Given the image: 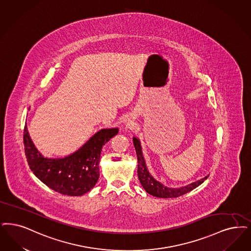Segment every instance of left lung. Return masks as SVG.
I'll return each mask as SVG.
<instances>
[{"instance_id": "8db88e82", "label": "left lung", "mask_w": 251, "mask_h": 251, "mask_svg": "<svg viewBox=\"0 0 251 251\" xmlns=\"http://www.w3.org/2000/svg\"><path fill=\"white\" fill-rule=\"evenodd\" d=\"M132 140H133V145L135 148L136 155H137V161H138V165H137L138 178L140 181L141 185L145 189V191H147L148 193H150L151 195H153L155 197H159V198H176L187 192H190L192 190H194L195 188L200 186L201 184L209 176H206L205 177L201 178L200 180L193 182L190 185H187V186H184L181 188H168V187L164 186L163 184H161V182L156 180L151 176L150 171L147 167L144 156H143L140 141L136 137H133Z\"/></svg>"}]
</instances>
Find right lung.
<instances>
[{"mask_svg": "<svg viewBox=\"0 0 251 251\" xmlns=\"http://www.w3.org/2000/svg\"><path fill=\"white\" fill-rule=\"evenodd\" d=\"M119 133L118 128L102 129L83 147L64 158H46L30 139L27 126L23 142L30 170L51 190L68 196H81L90 191L100 176L99 163L102 147Z\"/></svg>", "mask_w": 251, "mask_h": 251, "instance_id": "obj_1", "label": "right lung"}]
</instances>
